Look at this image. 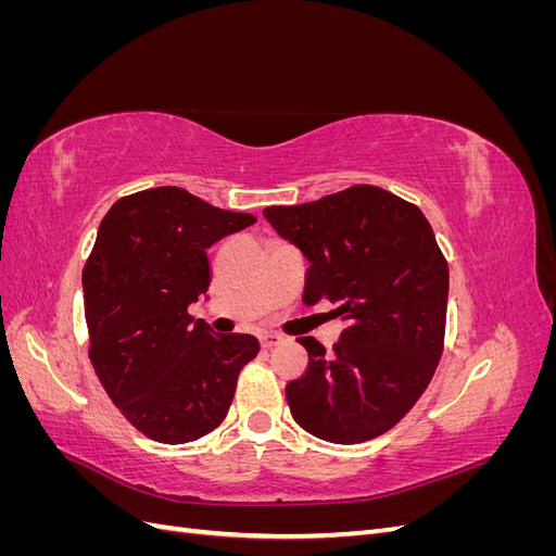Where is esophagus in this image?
Returning <instances> with one entry per match:
<instances>
[{
	"instance_id": "1",
	"label": "esophagus",
	"mask_w": 556,
	"mask_h": 556,
	"mask_svg": "<svg viewBox=\"0 0 556 556\" xmlns=\"http://www.w3.org/2000/svg\"><path fill=\"white\" fill-rule=\"evenodd\" d=\"M260 343H262V348H274V345H280L282 343V336H278V333H262L260 336Z\"/></svg>"
}]
</instances>
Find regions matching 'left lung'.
Masks as SVG:
<instances>
[{"mask_svg": "<svg viewBox=\"0 0 556 556\" xmlns=\"http://www.w3.org/2000/svg\"><path fill=\"white\" fill-rule=\"evenodd\" d=\"M264 217L311 262L304 301H333L339 343L313 336L301 378L285 387L294 422L329 443H364L399 425L443 355L447 262L425 213L376 185H352Z\"/></svg>", "mask_w": 556, "mask_h": 556, "instance_id": "1", "label": "left lung"}]
</instances>
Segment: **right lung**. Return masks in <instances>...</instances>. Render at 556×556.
<instances>
[{
	"label": "right lung",
	"mask_w": 556,
	"mask_h": 556,
	"mask_svg": "<svg viewBox=\"0 0 556 556\" xmlns=\"http://www.w3.org/2000/svg\"><path fill=\"white\" fill-rule=\"evenodd\" d=\"M255 215L223 211L174 185L117 199L83 268L88 357L115 408L148 439L190 443L220 427L250 333H213L188 306L206 294V250Z\"/></svg>",
	"instance_id": "right-lung-1"
}]
</instances>
